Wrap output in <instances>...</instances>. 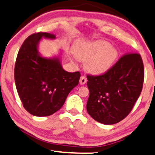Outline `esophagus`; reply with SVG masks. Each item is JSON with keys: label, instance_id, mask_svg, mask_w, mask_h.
Listing matches in <instances>:
<instances>
[{"label": "esophagus", "instance_id": "esophagus-1", "mask_svg": "<svg viewBox=\"0 0 155 155\" xmlns=\"http://www.w3.org/2000/svg\"><path fill=\"white\" fill-rule=\"evenodd\" d=\"M87 78H86V76H81V78H80V80H79V83L81 84H85L87 83Z\"/></svg>", "mask_w": 155, "mask_h": 155}]
</instances>
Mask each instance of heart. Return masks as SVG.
<instances>
[{
  "label": "heart",
  "instance_id": "heart-1",
  "mask_svg": "<svg viewBox=\"0 0 155 155\" xmlns=\"http://www.w3.org/2000/svg\"><path fill=\"white\" fill-rule=\"evenodd\" d=\"M76 56L80 60L87 61L86 68L90 73L100 75L114 66L118 51L105 41H81L76 48Z\"/></svg>",
  "mask_w": 155,
  "mask_h": 155
}]
</instances>
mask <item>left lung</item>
Segmentation results:
<instances>
[{
  "label": "left lung",
  "instance_id": "left-lung-1",
  "mask_svg": "<svg viewBox=\"0 0 155 155\" xmlns=\"http://www.w3.org/2000/svg\"><path fill=\"white\" fill-rule=\"evenodd\" d=\"M144 76V65L138 54L124 55L104 74L87 76V112L101 124L119 122L140 97Z\"/></svg>",
  "mask_w": 155,
  "mask_h": 155
}]
</instances>
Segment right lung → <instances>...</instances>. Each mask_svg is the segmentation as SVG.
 Segmentation results:
<instances>
[{"label": "right lung", "mask_w": 155, "mask_h": 155, "mask_svg": "<svg viewBox=\"0 0 155 155\" xmlns=\"http://www.w3.org/2000/svg\"><path fill=\"white\" fill-rule=\"evenodd\" d=\"M43 38L54 34L39 32L25 40L15 65V83L23 107L32 115L46 117L61 108L70 91L79 84V71L68 72L61 65V52L47 58L39 52Z\"/></svg>", "instance_id": "1"}]
</instances>
